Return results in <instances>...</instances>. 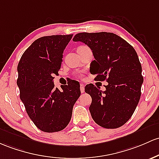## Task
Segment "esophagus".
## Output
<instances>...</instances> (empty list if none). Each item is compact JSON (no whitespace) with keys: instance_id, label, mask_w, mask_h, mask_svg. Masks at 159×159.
Here are the masks:
<instances>
[{"instance_id":"1","label":"esophagus","mask_w":159,"mask_h":159,"mask_svg":"<svg viewBox=\"0 0 159 159\" xmlns=\"http://www.w3.org/2000/svg\"><path fill=\"white\" fill-rule=\"evenodd\" d=\"M80 89H81V93H84V85L83 84H80Z\"/></svg>"}]
</instances>
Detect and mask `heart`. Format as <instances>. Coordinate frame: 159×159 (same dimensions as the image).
<instances>
[{
  "label": "heart",
  "instance_id": "heart-1",
  "mask_svg": "<svg viewBox=\"0 0 159 159\" xmlns=\"http://www.w3.org/2000/svg\"><path fill=\"white\" fill-rule=\"evenodd\" d=\"M88 48V47L84 46V45H82V46H80L79 48H78V50H80V49H83V48Z\"/></svg>",
  "mask_w": 159,
  "mask_h": 159
}]
</instances>
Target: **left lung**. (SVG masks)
<instances>
[{"label": "left lung", "instance_id": "obj_1", "mask_svg": "<svg viewBox=\"0 0 159 159\" xmlns=\"http://www.w3.org/2000/svg\"><path fill=\"white\" fill-rule=\"evenodd\" d=\"M74 41H81L91 49L95 60L90 63L97 81H106L102 91L92 84L86 85L92 102L89 107L93 121L105 128H118L134 114L143 82L142 66L134 48L114 33H78Z\"/></svg>", "mask_w": 159, "mask_h": 159}]
</instances>
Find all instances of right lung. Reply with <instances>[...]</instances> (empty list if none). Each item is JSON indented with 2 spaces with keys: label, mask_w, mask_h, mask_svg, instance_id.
<instances>
[{
  "label": "right lung",
  "mask_w": 159,
  "mask_h": 159,
  "mask_svg": "<svg viewBox=\"0 0 159 159\" xmlns=\"http://www.w3.org/2000/svg\"><path fill=\"white\" fill-rule=\"evenodd\" d=\"M72 34L41 37L22 54L17 67V85L27 114L38 129L53 133L69 125L74 104L81 95L80 84L71 81L55 88L53 75L62 62V53Z\"/></svg>",
  "instance_id": "right-lung-1"
}]
</instances>
